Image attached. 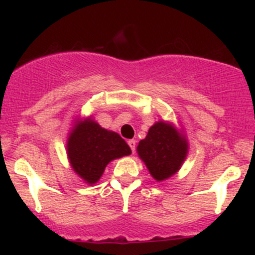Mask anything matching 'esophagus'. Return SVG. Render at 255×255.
<instances>
[{
  "label": "esophagus",
  "instance_id": "34e87169",
  "mask_svg": "<svg viewBox=\"0 0 255 255\" xmlns=\"http://www.w3.org/2000/svg\"><path fill=\"white\" fill-rule=\"evenodd\" d=\"M128 145H129L131 152L135 151V147H136V141H135V140H133V139L128 140Z\"/></svg>",
  "mask_w": 255,
  "mask_h": 255
}]
</instances>
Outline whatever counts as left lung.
Here are the masks:
<instances>
[{
	"instance_id": "obj_1",
	"label": "left lung",
	"mask_w": 255,
	"mask_h": 255,
	"mask_svg": "<svg viewBox=\"0 0 255 255\" xmlns=\"http://www.w3.org/2000/svg\"><path fill=\"white\" fill-rule=\"evenodd\" d=\"M136 152L152 177L160 182L180 170L188 153V142L174 125L158 121L140 140Z\"/></svg>"
}]
</instances>
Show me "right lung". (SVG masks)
Segmentation results:
<instances>
[{"label":"right lung","mask_w":255,"mask_h":255,"mask_svg":"<svg viewBox=\"0 0 255 255\" xmlns=\"http://www.w3.org/2000/svg\"><path fill=\"white\" fill-rule=\"evenodd\" d=\"M130 153L129 146L118 133L104 129L91 118L78 120L67 141L73 170L89 184L98 182L111 160Z\"/></svg>","instance_id":"obj_1"}]
</instances>
